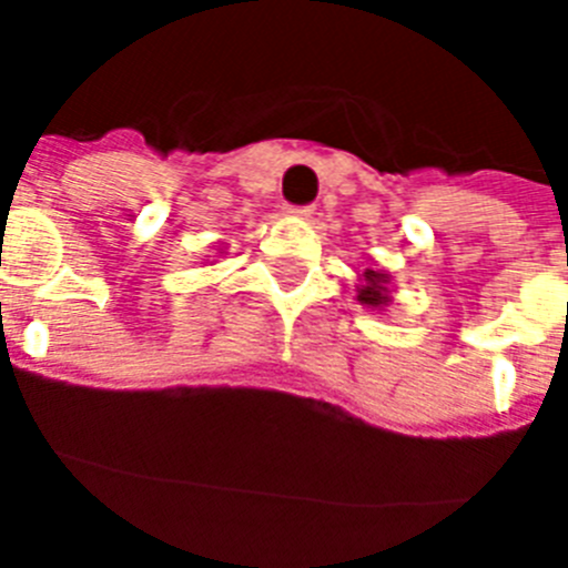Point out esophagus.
<instances>
[{
    "mask_svg": "<svg viewBox=\"0 0 568 568\" xmlns=\"http://www.w3.org/2000/svg\"><path fill=\"white\" fill-rule=\"evenodd\" d=\"M284 213H290V215H301V219H310V215H313V207H295V204H284Z\"/></svg>",
    "mask_w": 568,
    "mask_h": 568,
    "instance_id": "esophagus-1",
    "label": "esophagus"
}]
</instances>
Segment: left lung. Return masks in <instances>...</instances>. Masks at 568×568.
I'll return each mask as SVG.
<instances>
[{
  "label": "left lung",
  "instance_id": "1",
  "mask_svg": "<svg viewBox=\"0 0 568 568\" xmlns=\"http://www.w3.org/2000/svg\"><path fill=\"white\" fill-rule=\"evenodd\" d=\"M364 278H366V287L358 290L361 304H369V307H378V304H384L386 293H384V287H381V284L386 281V275L378 273V270H366Z\"/></svg>",
  "mask_w": 568,
  "mask_h": 568
}]
</instances>
